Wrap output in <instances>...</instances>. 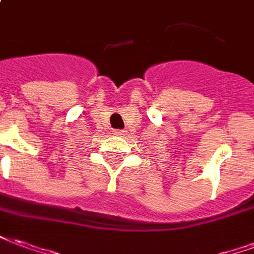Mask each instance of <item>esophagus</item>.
Masks as SVG:
<instances>
[{
    "label": "esophagus",
    "instance_id": "34e87169",
    "mask_svg": "<svg viewBox=\"0 0 254 254\" xmlns=\"http://www.w3.org/2000/svg\"><path fill=\"white\" fill-rule=\"evenodd\" d=\"M113 133H114L116 136H124V134H125V130H122V129H114Z\"/></svg>",
    "mask_w": 254,
    "mask_h": 254
}]
</instances>
